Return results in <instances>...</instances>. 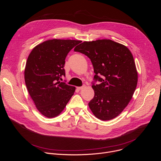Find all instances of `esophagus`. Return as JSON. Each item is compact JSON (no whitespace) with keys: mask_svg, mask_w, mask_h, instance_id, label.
Returning a JSON list of instances; mask_svg holds the SVG:
<instances>
[{"mask_svg":"<svg viewBox=\"0 0 161 161\" xmlns=\"http://www.w3.org/2000/svg\"><path fill=\"white\" fill-rule=\"evenodd\" d=\"M85 86H85V84H83L81 86H78V87H77V88H78V90H81V89L84 88Z\"/></svg>","mask_w":161,"mask_h":161,"instance_id":"1","label":"esophagus"}]
</instances>
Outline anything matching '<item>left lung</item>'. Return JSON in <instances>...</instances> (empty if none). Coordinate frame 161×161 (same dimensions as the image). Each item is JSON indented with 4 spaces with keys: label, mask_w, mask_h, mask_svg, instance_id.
Listing matches in <instances>:
<instances>
[{
    "label": "left lung",
    "mask_w": 161,
    "mask_h": 161,
    "mask_svg": "<svg viewBox=\"0 0 161 161\" xmlns=\"http://www.w3.org/2000/svg\"><path fill=\"white\" fill-rule=\"evenodd\" d=\"M74 51L87 56L94 67V97L88 103L91 111L104 121L117 117L130 102L137 83L131 52L110 39L85 41ZM97 81L100 83L96 84Z\"/></svg>",
    "instance_id": "obj_1"
}]
</instances>
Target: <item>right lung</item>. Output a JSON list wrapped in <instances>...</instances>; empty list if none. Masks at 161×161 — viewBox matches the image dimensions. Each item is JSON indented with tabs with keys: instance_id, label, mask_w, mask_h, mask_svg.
Listing matches in <instances>:
<instances>
[{
	"instance_id": "obj_1",
	"label": "right lung",
	"mask_w": 161,
	"mask_h": 161,
	"mask_svg": "<svg viewBox=\"0 0 161 161\" xmlns=\"http://www.w3.org/2000/svg\"><path fill=\"white\" fill-rule=\"evenodd\" d=\"M81 41L52 39L32 50L25 69V81L38 111L53 118L63 111L73 96L76 88L61 82L65 76V59Z\"/></svg>"
}]
</instances>
